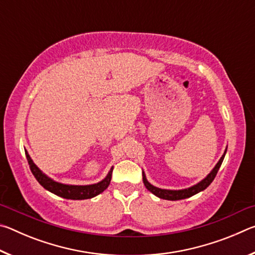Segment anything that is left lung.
Wrapping results in <instances>:
<instances>
[{
  "label": "left lung",
  "instance_id": "obj_1",
  "mask_svg": "<svg viewBox=\"0 0 255 255\" xmlns=\"http://www.w3.org/2000/svg\"><path fill=\"white\" fill-rule=\"evenodd\" d=\"M227 152V148L225 149V152L222 155L221 159H219L218 163L216 164L215 167L213 170L210 171V173L206 176L205 179H202L200 182H198L197 184L192 185V187L187 188V189H181V190H167V189H161V188H157L155 187V185L150 184L147 179H146V175L143 171V182L145 184L146 189L148 190L158 198H161V199H165V200H181V199H185V198H190L192 196L197 195V193H199L200 191H204V190L209 187V184L213 182L216 174H217V172L219 170V167H221L222 163L224 161V157H225V154Z\"/></svg>",
  "mask_w": 255,
  "mask_h": 255
}]
</instances>
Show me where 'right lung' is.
Segmentation results:
<instances>
[{"label":"right lung","mask_w":255,"mask_h":255,"mask_svg":"<svg viewBox=\"0 0 255 255\" xmlns=\"http://www.w3.org/2000/svg\"><path fill=\"white\" fill-rule=\"evenodd\" d=\"M25 156H27L30 170H31L32 174L42 187H44L46 190H48L49 192L54 193L56 196L65 198V199H72V200L90 199V198H93L98 195H100L101 192L105 191V190L109 187L110 181H111V175H112V170H114V166H112L110 171L108 172L106 178L98 183L88 184V185L65 184V183L57 182V181L50 179L49 176H47L45 173H42V171L33 163L27 150H25Z\"/></svg>","instance_id":"1"}]
</instances>
